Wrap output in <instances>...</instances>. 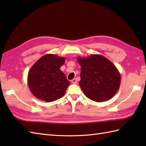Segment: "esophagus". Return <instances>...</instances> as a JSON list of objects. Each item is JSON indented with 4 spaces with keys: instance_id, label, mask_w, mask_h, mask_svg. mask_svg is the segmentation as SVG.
I'll list each match as a JSON object with an SVG mask.
<instances>
[{
    "instance_id": "34e87169",
    "label": "esophagus",
    "mask_w": 146,
    "mask_h": 146,
    "mask_svg": "<svg viewBox=\"0 0 146 146\" xmlns=\"http://www.w3.org/2000/svg\"><path fill=\"white\" fill-rule=\"evenodd\" d=\"M71 83H72L73 84H76L77 83L76 78H73L72 80H71Z\"/></svg>"
}]
</instances>
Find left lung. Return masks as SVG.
<instances>
[{"mask_svg":"<svg viewBox=\"0 0 146 146\" xmlns=\"http://www.w3.org/2000/svg\"><path fill=\"white\" fill-rule=\"evenodd\" d=\"M81 66L79 82L83 94L90 100L102 102L110 100L119 89L120 74L116 66L100 54L77 57Z\"/></svg>","mask_w":146,"mask_h":146,"instance_id":"obj_1","label":"left lung"}]
</instances>
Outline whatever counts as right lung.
I'll list each match as a JSON object with an SVG mask.
<instances>
[{
    "label": "right lung",
    "mask_w": 146,
    "mask_h": 146,
    "mask_svg": "<svg viewBox=\"0 0 146 146\" xmlns=\"http://www.w3.org/2000/svg\"><path fill=\"white\" fill-rule=\"evenodd\" d=\"M65 58L47 54L31 68L27 84L32 94L39 100L51 102L63 97L70 82L60 68Z\"/></svg>",
    "instance_id": "right-lung-1"
}]
</instances>
